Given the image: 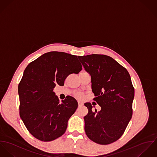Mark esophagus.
Segmentation results:
<instances>
[{"label": "esophagus", "mask_w": 157, "mask_h": 157, "mask_svg": "<svg viewBox=\"0 0 157 157\" xmlns=\"http://www.w3.org/2000/svg\"><path fill=\"white\" fill-rule=\"evenodd\" d=\"M83 105V103L81 101H78V106H82Z\"/></svg>", "instance_id": "1"}]
</instances>
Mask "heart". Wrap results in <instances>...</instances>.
<instances>
[{
	"mask_svg": "<svg viewBox=\"0 0 157 157\" xmlns=\"http://www.w3.org/2000/svg\"><path fill=\"white\" fill-rule=\"evenodd\" d=\"M78 97L79 98L81 99V98H83V94H81V93H79V94H78Z\"/></svg>",
	"mask_w": 157,
	"mask_h": 157,
	"instance_id": "b5f03b06",
	"label": "heart"
}]
</instances>
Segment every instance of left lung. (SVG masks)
Returning a JSON list of instances; mask_svg holds the SVG:
<instances>
[{
  "mask_svg": "<svg viewBox=\"0 0 157 157\" xmlns=\"http://www.w3.org/2000/svg\"><path fill=\"white\" fill-rule=\"evenodd\" d=\"M91 76L94 100L101 107L93 109L86 103L88 113L84 117L87 137L100 144H108L124 133L132 115L134 88L127 70L111 57L92 54L78 56Z\"/></svg>",
  "mask_w": 157,
  "mask_h": 157,
  "instance_id": "left-lung-1",
  "label": "left lung"
}]
</instances>
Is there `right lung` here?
Returning <instances> with one entry per match:
<instances>
[{
    "instance_id": "1",
    "label": "right lung",
    "mask_w": 157,
    "mask_h": 157,
    "mask_svg": "<svg viewBox=\"0 0 157 157\" xmlns=\"http://www.w3.org/2000/svg\"><path fill=\"white\" fill-rule=\"evenodd\" d=\"M81 70L77 56L56 51L42 55L25 69L18 87L20 116L36 139L50 141L66 132L78 102L69 96L60 103L53 90L56 83L63 86L68 75Z\"/></svg>"
}]
</instances>
